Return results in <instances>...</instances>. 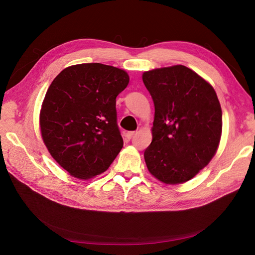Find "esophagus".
Wrapping results in <instances>:
<instances>
[{
  "instance_id": "1",
  "label": "esophagus",
  "mask_w": 255,
  "mask_h": 255,
  "mask_svg": "<svg viewBox=\"0 0 255 255\" xmlns=\"http://www.w3.org/2000/svg\"><path fill=\"white\" fill-rule=\"evenodd\" d=\"M135 133H136V131H129V132L126 133V137H127L128 139H130L133 135L135 134Z\"/></svg>"
}]
</instances>
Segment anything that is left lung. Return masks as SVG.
Instances as JSON below:
<instances>
[{
    "mask_svg": "<svg viewBox=\"0 0 255 255\" xmlns=\"http://www.w3.org/2000/svg\"><path fill=\"white\" fill-rule=\"evenodd\" d=\"M155 105L152 142L144 151L151 175L164 184L191 180L216 154L221 106L214 88L183 65L142 73Z\"/></svg>",
    "mask_w": 255,
    "mask_h": 255,
    "instance_id": "8db88e82",
    "label": "left lung"
}]
</instances>
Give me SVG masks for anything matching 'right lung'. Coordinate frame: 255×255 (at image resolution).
<instances>
[{"mask_svg": "<svg viewBox=\"0 0 255 255\" xmlns=\"http://www.w3.org/2000/svg\"><path fill=\"white\" fill-rule=\"evenodd\" d=\"M129 84L125 70L100 63L67 67L52 80L40 111L51 157L69 175L89 180L104 172L123 148L116 98Z\"/></svg>", "mask_w": 255, "mask_h": 255, "instance_id": "add662e5", "label": "right lung"}]
</instances>
